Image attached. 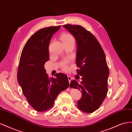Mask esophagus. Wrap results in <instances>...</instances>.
<instances>
[{"label":"esophagus","mask_w":132,"mask_h":132,"mask_svg":"<svg viewBox=\"0 0 132 132\" xmlns=\"http://www.w3.org/2000/svg\"><path fill=\"white\" fill-rule=\"evenodd\" d=\"M68 80H69V83L70 82V81H71V79H72V78H71L70 76H69V75H68Z\"/></svg>","instance_id":"34e87169"}]
</instances>
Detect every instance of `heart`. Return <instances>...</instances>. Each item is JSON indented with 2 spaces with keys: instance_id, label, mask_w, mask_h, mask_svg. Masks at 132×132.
I'll return each mask as SVG.
<instances>
[{
  "instance_id": "b5f03b06",
  "label": "heart",
  "mask_w": 132,
  "mask_h": 132,
  "mask_svg": "<svg viewBox=\"0 0 132 132\" xmlns=\"http://www.w3.org/2000/svg\"><path fill=\"white\" fill-rule=\"evenodd\" d=\"M62 39L63 42H75L74 38L72 35L69 34H65L62 36ZM63 69L65 70H67L68 69V67L67 64L66 63H63L62 65Z\"/></svg>"
}]
</instances>
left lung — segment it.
Instances as JSON below:
<instances>
[{
    "instance_id": "obj_1",
    "label": "left lung",
    "mask_w": 132,
    "mask_h": 132,
    "mask_svg": "<svg viewBox=\"0 0 132 132\" xmlns=\"http://www.w3.org/2000/svg\"><path fill=\"white\" fill-rule=\"evenodd\" d=\"M63 26L75 38L77 73L81 76L80 82L71 80L70 86L81 93L78 109L90 113L98 109L107 95L109 70L105 54L96 38L85 28L69 24Z\"/></svg>"
}]
</instances>
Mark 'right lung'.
<instances>
[{
    "instance_id": "1",
    "label": "right lung",
    "mask_w": 132,
    "mask_h": 132,
    "mask_svg": "<svg viewBox=\"0 0 132 132\" xmlns=\"http://www.w3.org/2000/svg\"><path fill=\"white\" fill-rule=\"evenodd\" d=\"M61 26L46 27L31 36L23 47L18 71V81L30 105L39 112L52 108L58 95L69 86L61 73L48 77L44 65L50 60L48 47Z\"/></svg>"
}]
</instances>
